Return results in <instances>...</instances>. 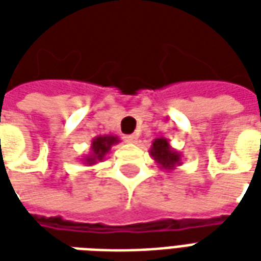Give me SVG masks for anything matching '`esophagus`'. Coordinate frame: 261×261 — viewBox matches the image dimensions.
Masks as SVG:
<instances>
[{
	"mask_svg": "<svg viewBox=\"0 0 261 261\" xmlns=\"http://www.w3.org/2000/svg\"><path fill=\"white\" fill-rule=\"evenodd\" d=\"M137 140H138V137L136 134H128V136H124V141L127 144H136Z\"/></svg>",
	"mask_w": 261,
	"mask_h": 261,
	"instance_id": "1",
	"label": "esophagus"
}]
</instances>
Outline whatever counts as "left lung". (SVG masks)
Returning <instances> with one entry per match:
<instances>
[{
    "instance_id": "8db88e82",
    "label": "left lung",
    "mask_w": 261,
    "mask_h": 261,
    "mask_svg": "<svg viewBox=\"0 0 261 261\" xmlns=\"http://www.w3.org/2000/svg\"><path fill=\"white\" fill-rule=\"evenodd\" d=\"M149 155L155 161V164L164 170H173L176 166L181 165V153L176 151L175 148H172L165 137H159L153 140Z\"/></svg>"
}]
</instances>
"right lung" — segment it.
Masks as SVG:
<instances>
[{"mask_svg":"<svg viewBox=\"0 0 261 261\" xmlns=\"http://www.w3.org/2000/svg\"><path fill=\"white\" fill-rule=\"evenodd\" d=\"M120 140L117 136H97L92 140L91 144V151L86 155L85 158H82V162L86 166H93L97 162H102L103 159L106 158V155L110 152V148L119 144Z\"/></svg>","mask_w":261,"mask_h":261,"instance_id":"add662e5","label":"right lung"}]
</instances>
